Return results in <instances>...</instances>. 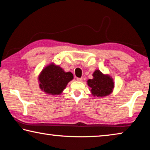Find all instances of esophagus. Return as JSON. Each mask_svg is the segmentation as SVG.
<instances>
[{
  "mask_svg": "<svg viewBox=\"0 0 150 150\" xmlns=\"http://www.w3.org/2000/svg\"><path fill=\"white\" fill-rule=\"evenodd\" d=\"M77 81H82L83 78H77Z\"/></svg>",
  "mask_w": 150,
  "mask_h": 150,
  "instance_id": "obj_1",
  "label": "esophagus"
}]
</instances>
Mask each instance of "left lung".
I'll list each match as a JSON object with an SVG mask.
<instances>
[{
  "label": "left lung",
  "instance_id": "left-lung-1",
  "mask_svg": "<svg viewBox=\"0 0 150 150\" xmlns=\"http://www.w3.org/2000/svg\"><path fill=\"white\" fill-rule=\"evenodd\" d=\"M93 76V79L87 81V85L91 88V93L93 96L103 97L112 92L115 83L110 75L103 74L97 69L95 71Z\"/></svg>",
  "mask_w": 150,
  "mask_h": 150
}]
</instances>
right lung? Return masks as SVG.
<instances>
[{"label":"right lung","instance_id":"right-lung-1","mask_svg":"<svg viewBox=\"0 0 150 150\" xmlns=\"http://www.w3.org/2000/svg\"><path fill=\"white\" fill-rule=\"evenodd\" d=\"M73 79L71 73L64 71L59 65L52 63L43 69L39 75V86L40 89L49 95H61Z\"/></svg>","mask_w":150,"mask_h":150}]
</instances>
